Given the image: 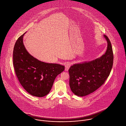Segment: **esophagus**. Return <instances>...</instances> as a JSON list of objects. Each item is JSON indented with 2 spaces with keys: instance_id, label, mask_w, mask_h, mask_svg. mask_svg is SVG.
<instances>
[{
  "instance_id": "1",
  "label": "esophagus",
  "mask_w": 126,
  "mask_h": 126,
  "mask_svg": "<svg viewBox=\"0 0 126 126\" xmlns=\"http://www.w3.org/2000/svg\"><path fill=\"white\" fill-rule=\"evenodd\" d=\"M71 64L70 63L67 62V63L66 64V65H65V71H68V70H69V69L70 67H71Z\"/></svg>"
}]
</instances>
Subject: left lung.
<instances>
[{"instance_id": "1", "label": "left lung", "mask_w": 126, "mask_h": 126, "mask_svg": "<svg viewBox=\"0 0 126 126\" xmlns=\"http://www.w3.org/2000/svg\"><path fill=\"white\" fill-rule=\"evenodd\" d=\"M107 49L99 58L89 62L75 64L69 69V84L73 93L78 96L88 95L100 87L105 82L111 71L113 53L109 38Z\"/></svg>"}]
</instances>
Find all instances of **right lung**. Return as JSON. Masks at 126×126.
<instances>
[{"mask_svg": "<svg viewBox=\"0 0 126 126\" xmlns=\"http://www.w3.org/2000/svg\"><path fill=\"white\" fill-rule=\"evenodd\" d=\"M20 36L13 50V64L16 76L23 88L30 95L42 97L50 92L57 75L65 66L39 61L26 50Z\"/></svg>", "mask_w": 126, "mask_h": 126, "instance_id": "right-lung-1", "label": "right lung"}]
</instances>
